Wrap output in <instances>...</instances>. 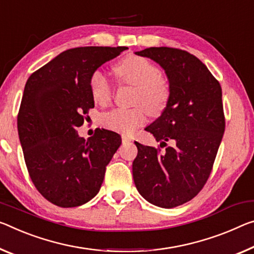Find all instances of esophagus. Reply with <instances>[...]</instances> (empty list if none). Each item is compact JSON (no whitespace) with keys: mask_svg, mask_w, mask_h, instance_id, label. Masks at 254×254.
<instances>
[{"mask_svg":"<svg viewBox=\"0 0 254 254\" xmlns=\"http://www.w3.org/2000/svg\"><path fill=\"white\" fill-rule=\"evenodd\" d=\"M131 141H132V138H130V136L127 134H122V142L123 143H128Z\"/></svg>","mask_w":254,"mask_h":254,"instance_id":"esophagus-1","label":"esophagus"}]
</instances>
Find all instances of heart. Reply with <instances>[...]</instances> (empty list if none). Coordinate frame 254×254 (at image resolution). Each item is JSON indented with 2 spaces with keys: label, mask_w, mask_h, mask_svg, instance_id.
Segmentation results:
<instances>
[{
  "label": "heart",
  "mask_w": 254,
  "mask_h": 254,
  "mask_svg": "<svg viewBox=\"0 0 254 254\" xmlns=\"http://www.w3.org/2000/svg\"><path fill=\"white\" fill-rule=\"evenodd\" d=\"M121 81L135 87L133 108H118L103 115V126L112 131L132 133L146 122L147 111L157 116L166 108L171 96L168 80L159 73L158 67L149 60L136 55H128L115 66ZM92 99L99 105H105L112 99L113 89L110 80L100 71L90 78ZM146 106L147 110L144 108Z\"/></svg>",
  "instance_id": "heart-1"
}]
</instances>
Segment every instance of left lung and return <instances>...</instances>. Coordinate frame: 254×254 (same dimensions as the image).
Instances as JSON below:
<instances>
[{"label":"left lung","instance_id":"obj_1","mask_svg":"<svg viewBox=\"0 0 254 254\" xmlns=\"http://www.w3.org/2000/svg\"><path fill=\"white\" fill-rule=\"evenodd\" d=\"M165 70L171 96L162 115L146 127L160 149L135 142L133 180L148 202L162 208L181 206L202 190L210 175L225 131L221 87L208 67L187 51L149 47L135 52Z\"/></svg>","mask_w":254,"mask_h":254}]
</instances>
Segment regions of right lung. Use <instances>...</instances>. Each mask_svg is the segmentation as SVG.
<instances>
[{
    "label": "right lung",
    "mask_w": 254,
    "mask_h": 254,
    "mask_svg": "<svg viewBox=\"0 0 254 254\" xmlns=\"http://www.w3.org/2000/svg\"><path fill=\"white\" fill-rule=\"evenodd\" d=\"M126 46H87L64 51L27 80L18 114V133L27 170L44 198L62 208L78 207L99 192L121 136L96 128L79 136L95 103L90 78Z\"/></svg>",
    "instance_id": "add662e5"
}]
</instances>
